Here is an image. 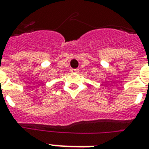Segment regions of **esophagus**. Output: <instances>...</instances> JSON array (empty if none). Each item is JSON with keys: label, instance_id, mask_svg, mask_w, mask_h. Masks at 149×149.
<instances>
[{"label": "esophagus", "instance_id": "1", "mask_svg": "<svg viewBox=\"0 0 149 149\" xmlns=\"http://www.w3.org/2000/svg\"><path fill=\"white\" fill-rule=\"evenodd\" d=\"M78 72H79V69H77V68H72L71 69V72H72V73H77Z\"/></svg>", "mask_w": 149, "mask_h": 149}]
</instances>
